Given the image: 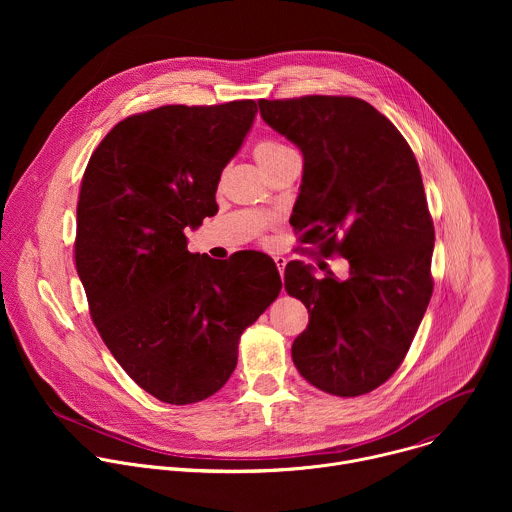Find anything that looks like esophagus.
Returning <instances> with one entry per match:
<instances>
[{
  "label": "esophagus",
  "mask_w": 512,
  "mask_h": 512,
  "mask_svg": "<svg viewBox=\"0 0 512 512\" xmlns=\"http://www.w3.org/2000/svg\"><path fill=\"white\" fill-rule=\"evenodd\" d=\"M273 261H275V265H277L279 273L283 275V269H285V263H287V259H285L283 255H275V257H273Z\"/></svg>",
  "instance_id": "34e87169"
}]
</instances>
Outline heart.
Masks as SVG:
<instances>
[{"mask_svg": "<svg viewBox=\"0 0 512 512\" xmlns=\"http://www.w3.org/2000/svg\"><path fill=\"white\" fill-rule=\"evenodd\" d=\"M291 148H287L285 143L281 141H275V139H261L259 143H255L253 148V156L259 164V168H265L267 164H271L273 160H277L281 154L289 152Z\"/></svg>", "mask_w": 512, "mask_h": 512, "instance_id": "obj_1", "label": "heart"}]
</instances>
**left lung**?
<instances>
[{
	"label": "left lung",
	"instance_id": "left-lung-1",
	"mask_svg": "<svg viewBox=\"0 0 512 512\" xmlns=\"http://www.w3.org/2000/svg\"><path fill=\"white\" fill-rule=\"evenodd\" d=\"M263 121L296 143L304 176L291 221L348 277L285 267V291L304 302L308 328L291 358L316 389L358 397L403 362L433 291V221L417 160L399 129L356 97L259 99Z\"/></svg>",
	"mask_w": 512,
	"mask_h": 512
}]
</instances>
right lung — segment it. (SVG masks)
<instances>
[{
	"instance_id": "add662e5",
	"label": "right lung",
	"mask_w": 512,
	"mask_h": 512,
	"mask_svg": "<svg viewBox=\"0 0 512 512\" xmlns=\"http://www.w3.org/2000/svg\"><path fill=\"white\" fill-rule=\"evenodd\" d=\"M255 113L245 99L131 115L103 137L81 182L75 263L91 318L123 371L170 405L229 381L243 330L281 291L265 253L214 261L190 253L184 235L218 208V180Z\"/></svg>"
}]
</instances>
